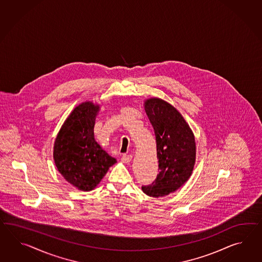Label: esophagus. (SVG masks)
Masks as SVG:
<instances>
[{
  "label": "esophagus",
  "mask_w": 262,
  "mask_h": 262,
  "mask_svg": "<svg viewBox=\"0 0 262 262\" xmlns=\"http://www.w3.org/2000/svg\"><path fill=\"white\" fill-rule=\"evenodd\" d=\"M121 160L122 162L125 163V164L129 163V162L133 160V155H130V154H124V155L122 156Z\"/></svg>",
  "instance_id": "1"
}]
</instances>
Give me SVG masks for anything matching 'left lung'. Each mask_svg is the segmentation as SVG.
Wrapping results in <instances>:
<instances>
[{"mask_svg": "<svg viewBox=\"0 0 262 262\" xmlns=\"http://www.w3.org/2000/svg\"><path fill=\"white\" fill-rule=\"evenodd\" d=\"M144 106L154 127L160 171L154 183L143 185L142 190L150 197H164L191 176L196 161L195 137L183 115L169 103L152 97Z\"/></svg>", "mask_w": 262, "mask_h": 262, "instance_id": "obj_1", "label": "left lung"}]
</instances>
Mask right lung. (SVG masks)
<instances>
[{"instance_id":"add662e5","label":"right lung","mask_w":262,"mask_h":262,"mask_svg":"<svg viewBox=\"0 0 262 262\" xmlns=\"http://www.w3.org/2000/svg\"><path fill=\"white\" fill-rule=\"evenodd\" d=\"M99 105L91 101L74 108L59 129L54 144V161L63 178L82 191L100 183L116 159L95 140L94 127Z\"/></svg>"}]
</instances>
